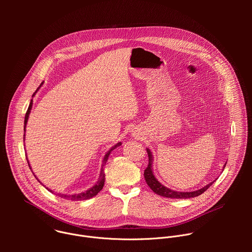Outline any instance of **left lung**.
I'll use <instances>...</instances> for the list:
<instances>
[{"mask_svg":"<svg viewBox=\"0 0 252 252\" xmlns=\"http://www.w3.org/2000/svg\"><path fill=\"white\" fill-rule=\"evenodd\" d=\"M147 152H148V156H149V165L145 169L143 175H145L146 182H147L148 186L152 189V190L154 192H156L157 194L160 195V196L169 197V198H190V197H195V196H198V195L202 194L213 184V182H212L209 185L205 186L204 188H202V189H200L198 190H195V191H191V192H178V191H174L172 189H169L163 187L160 183H158V179L155 177V175L153 173V168H152L153 156H152V153H151L150 150H147ZM224 167H225V165H224Z\"/></svg>","mask_w":252,"mask_h":252,"instance_id":"1","label":"left lung"}]
</instances>
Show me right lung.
I'll return each instance as SVG.
<instances>
[{
  "label": "right lung",
  "instance_id": "add662e5",
  "mask_svg": "<svg viewBox=\"0 0 252 252\" xmlns=\"http://www.w3.org/2000/svg\"><path fill=\"white\" fill-rule=\"evenodd\" d=\"M43 84V83H42ZM32 94V95H33ZM32 100H31V102H30V105H29V107H28V111H27V113H26V116H25V126H24V130H26V125H27V122H28V118H29V115H30V113H31V109H32ZM24 138H25V135H24ZM122 143L121 142H119V143H117V145L115 146V147H113L109 152L106 153V155L104 156V158H103V166H104V164H105V162H106V160H107V158H109V156H110V154L115 150V149H117L119 146H121ZM28 163H29V161H28ZM30 166V165H29ZM31 168V167H30ZM100 177H99V179H98V182L92 188V189H88L87 191H85V192H82V193H79V194H73V195H66V194H58L59 196H61V197H63V198H64V199H68V200H85V199H90V198H92V197H94V196H95L101 189H102V188H103V185H104V172H103V168L101 169V172H100V175H99ZM50 190V189H49ZM51 192H53L52 190H50Z\"/></svg>",
  "mask_w": 252,
  "mask_h": 252
}]
</instances>
